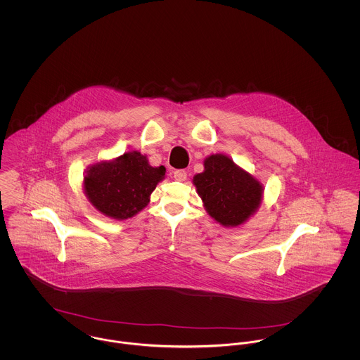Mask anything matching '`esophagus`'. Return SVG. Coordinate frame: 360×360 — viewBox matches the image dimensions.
I'll use <instances>...</instances> for the list:
<instances>
[{"mask_svg": "<svg viewBox=\"0 0 360 360\" xmlns=\"http://www.w3.org/2000/svg\"><path fill=\"white\" fill-rule=\"evenodd\" d=\"M186 178H188V172H185V170H175L174 172V179L175 181L184 182V181H186Z\"/></svg>", "mask_w": 360, "mask_h": 360, "instance_id": "obj_1", "label": "esophagus"}]
</instances>
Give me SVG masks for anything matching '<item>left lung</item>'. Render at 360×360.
Segmentation results:
<instances>
[{"label":"left lung","mask_w":360,"mask_h":360,"mask_svg":"<svg viewBox=\"0 0 360 360\" xmlns=\"http://www.w3.org/2000/svg\"><path fill=\"white\" fill-rule=\"evenodd\" d=\"M204 167V172L194 175L193 184L206 212L224 226L245 223L262 202L260 182L225 155L207 156Z\"/></svg>","instance_id":"obj_1"}]
</instances>
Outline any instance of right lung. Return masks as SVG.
Instances as JSON below:
<instances>
[{
	"label": "right lung",
	"mask_w": 360,
	"mask_h": 360,
	"mask_svg": "<svg viewBox=\"0 0 360 360\" xmlns=\"http://www.w3.org/2000/svg\"><path fill=\"white\" fill-rule=\"evenodd\" d=\"M165 172L163 166L153 167L144 155L132 151L91 166L85 175L84 188L97 210L108 217L125 220L147 206Z\"/></svg>",
	"instance_id": "obj_1"
}]
</instances>
